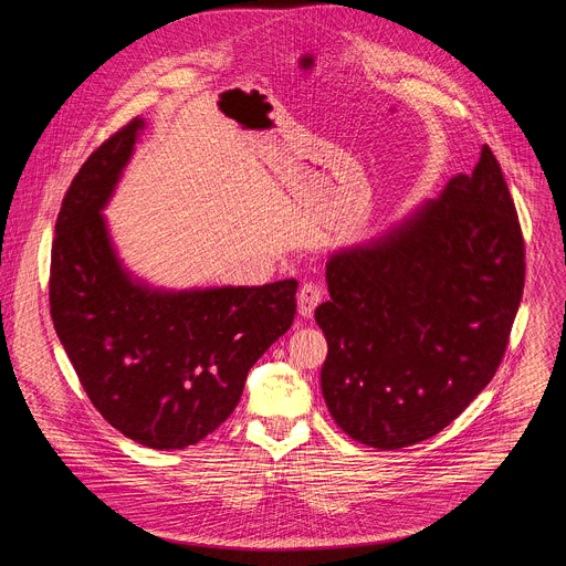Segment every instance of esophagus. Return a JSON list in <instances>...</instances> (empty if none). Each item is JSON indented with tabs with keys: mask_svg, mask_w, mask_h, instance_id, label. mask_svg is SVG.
Instances as JSON below:
<instances>
[{
	"mask_svg": "<svg viewBox=\"0 0 566 566\" xmlns=\"http://www.w3.org/2000/svg\"><path fill=\"white\" fill-rule=\"evenodd\" d=\"M322 300V286L317 282H304L300 286V293H297V313L300 317L308 319L315 311V306L319 304Z\"/></svg>",
	"mask_w": 566,
	"mask_h": 566,
	"instance_id": "1",
	"label": "esophagus"
}]
</instances>
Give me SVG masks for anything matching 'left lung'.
Returning a JSON list of instances; mask_svg holds the SVG:
<instances>
[{"mask_svg": "<svg viewBox=\"0 0 566 566\" xmlns=\"http://www.w3.org/2000/svg\"><path fill=\"white\" fill-rule=\"evenodd\" d=\"M524 273L522 226L489 145L400 228L334 255L315 322L329 345L322 394L343 432L398 450L448 428L502 365Z\"/></svg>", "mask_w": 566, "mask_h": 566, "instance_id": "1", "label": "left lung"}]
</instances>
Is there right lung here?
Masks as SVG:
<instances>
[{
    "instance_id": "add662e5",
    "label": "right lung",
    "mask_w": 566,
    "mask_h": 566,
    "mask_svg": "<svg viewBox=\"0 0 566 566\" xmlns=\"http://www.w3.org/2000/svg\"><path fill=\"white\" fill-rule=\"evenodd\" d=\"M140 118L92 151L55 221L49 304L55 334L103 419L156 450H184L237 408L249 369L293 325L295 280L158 293L132 284L101 208Z\"/></svg>"
}]
</instances>
